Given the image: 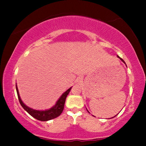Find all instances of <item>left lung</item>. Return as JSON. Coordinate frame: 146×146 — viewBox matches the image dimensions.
Segmentation results:
<instances>
[{
    "label": "left lung",
    "mask_w": 146,
    "mask_h": 146,
    "mask_svg": "<svg viewBox=\"0 0 146 146\" xmlns=\"http://www.w3.org/2000/svg\"><path fill=\"white\" fill-rule=\"evenodd\" d=\"M117 57H118V58H119V56H117ZM120 58V60H121V61H123V62H124V63H125V62H124V61H123V59H121V58Z\"/></svg>",
    "instance_id": "8db88e82"
}]
</instances>
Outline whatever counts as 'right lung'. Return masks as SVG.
<instances>
[{"label":"right lung","mask_w":146,"mask_h":146,"mask_svg":"<svg viewBox=\"0 0 146 146\" xmlns=\"http://www.w3.org/2000/svg\"><path fill=\"white\" fill-rule=\"evenodd\" d=\"M71 88H68V89L60 97L58 101L57 102L56 104L49 110H44V111H40V110H33L32 108H30L29 107L27 106L26 105L22 102L21 98H20L19 93H18V90L16 86V91H17V95L18 100H19L20 104L23 106V108L29 114L33 117H34L36 119L39 120V121H48V120L53 119L56 118L58 116L61 115L64 110V107L65 101H66V98L67 97L68 93H69L70 90H71Z\"/></svg>","instance_id":"obj_1"}]
</instances>
